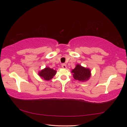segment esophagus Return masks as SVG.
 I'll return each mask as SVG.
<instances>
[{"label":"esophagus","mask_w":127,"mask_h":127,"mask_svg":"<svg viewBox=\"0 0 127 127\" xmlns=\"http://www.w3.org/2000/svg\"><path fill=\"white\" fill-rule=\"evenodd\" d=\"M62 67H63V68H64V69H66V68H67L66 65L65 64H62Z\"/></svg>","instance_id":"esophagus-1"}]
</instances>
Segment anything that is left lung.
<instances>
[{
    "instance_id": "left-lung-1",
    "label": "left lung",
    "mask_w": 127,
    "mask_h": 127,
    "mask_svg": "<svg viewBox=\"0 0 127 127\" xmlns=\"http://www.w3.org/2000/svg\"><path fill=\"white\" fill-rule=\"evenodd\" d=\"M73 77L79 82H86L91 76V71L90 68L84 67L80 64H77L75 68L71 71Z\"/></svg>"
}]
</instances>
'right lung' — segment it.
<instances>
[{
  "label": "right lung",
  "instance_id": "right-lung-1",
  "mask_svg": "<svg viewBox=\"0 0 127 127\" xmlns=\"http://www.w3.org/2000/svg\"><path fill=\"white\" fill-rule=\"evenodd\" d=\"M56 72V70H54L49 67H46L45 68L39 71L38 75L42 79L45 80H50L55 76Z\"/></svg>",
  "mask_w": 127,
  "mask_h": 127
}]
</instances>
